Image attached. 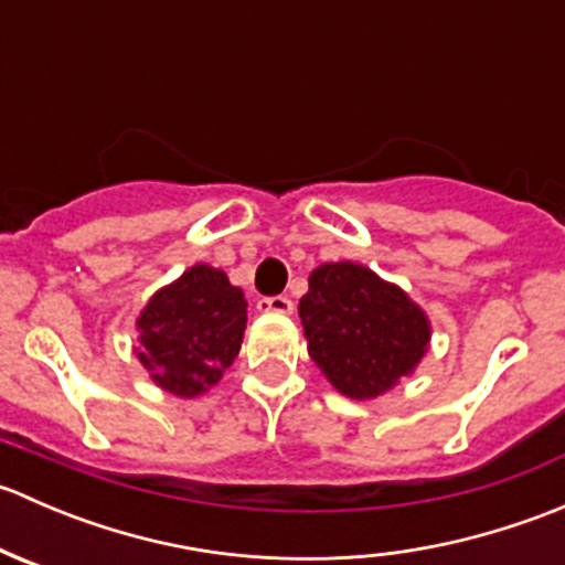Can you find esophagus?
<instances>
[{
    "mask_svg": "<svg viewBox=\"0 0 565 565\" xmlns=\"http://www.w3.org/2000/svg\"><path fill=\"white\" fill-rule=\"evenodd\" d=\"M256 309L265 311V315H292L295 303L287 295H273V298H259Z\"/></svg>",
    "mask_w": 565,
    "mask_h": 565,
    "instance_id": "1",
    "label": "esophagus"
}]
</instances>
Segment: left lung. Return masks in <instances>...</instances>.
Instances as JSON below:
<instances>
[{
	"mask_svg": "<svg viewBox=\"0 0 565 565\" xmlns=\"http://www.w3.org/2000/svg\"><path fill=\"white\" fill-rule=\"evenodd\" d=\"M311 361L344 396L366 402L413 374L431 324L396 284L355 262H324L298 306Z\"/></svg>",
	"mask_w": 565,
	"mask_h": 565,
	"instance_id": "8db88e82",
	"label": "left lung"
}]
</instances>
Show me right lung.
Here are the masks:
<instances>
[{
	"label": "right lung",
	"instance_id": "right-lung-1",
	"mask_svg": "<svg viewBox=\"0 0 565 565\" xmlns=\"http://www.w3.org/2000/svg\"><path fill=\"white\" fill-rule=\"evenodd\" d=\"M246 298L224 270L193 265L158 289L136 319V358L152 383L180 398L207 393L235 363L246 330Z\"/></svg>",
	"mask_w": 565,
	"mask_h": 565
}]
</instances>
